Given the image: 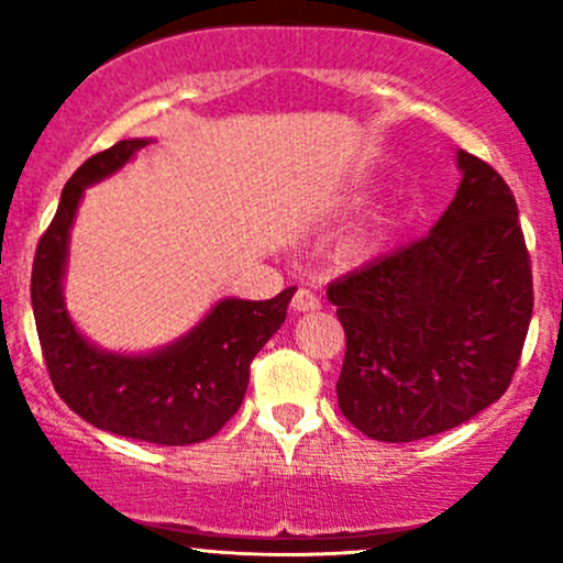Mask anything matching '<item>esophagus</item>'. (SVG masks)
<instances>
[{
	"label": "esophagus",
	"instance_id": "34e87169",
	"mask_svg": "<svg viewBox=\"0 0 563 563\" xmlns=\"http://www.w3.org/2000/svg\"><path fill=\"white\" fill-rule=\"evenodd\" d=\"M290 307H294V312H314V309H320V299H318V294H312L309 288H299L294 294Z\"/></svg>",
	"mask_w": 563,
	"mask_h": 563
}]
</instances>
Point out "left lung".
<instances>
[{"label":"left lung","mask_w":563,"mask_h":563,"mask_svg":"<svg viewBox=\"0 0 563 563\" xmlns=\"http://www.w3.org/2000/svg\"><path fill=\"white\" fill-rule=\"evenodd\" d=\"M463 179L421 241L328 286L346 333L335 394L378 442L455 429L503 397L532 320V269L516 198L457 151Z\"/></svg>","instance_id":"left-lung-1"}]
</instances>
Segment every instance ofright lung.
Wrapping results in <instances>:
<instances>
[{
  "instance_id": "1",
  "label": "right lung",
  "mask_w": 563,
  "mask_h": 563,
  "mask_svg": "<svg viewBox=\"0 0 563 563\" xmlns=\"http://www.w3.org/2000/svg\"><path fill=\"white\" fill-rule=\"evenodd\" d=\"M145 145L151 140H121L74 172L53 224L36 245L31 303L49 378L76 416L140 442L196 444L214 437L238 412L251 360L286 322L296 288L267 301H217L185 335L145 354L92 344L70 320L63 296L70 228L84 190L124 169Z\"/></svg>"
}]
</instances>
